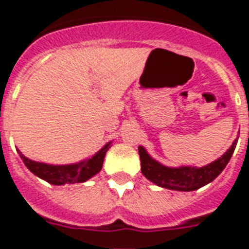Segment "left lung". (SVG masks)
Here are the masks:
<instances>
[{
	"mask_svg": "<svg viewBox=\"0 0 249 249\" xmlns=\"http://www.w3.org/2000/svg\"><path fill=\"white\" fill-rule=\"evenodd\" d=\"M236 142H238V139L234 141L233 144L230 145V148L224 153L223 156L202 167L165 166L149 156V153L145 151L143 145H139L138 152L139 157H141V165H142V174L149 181H152L153 184H156L161 188L180 192L197 191L199 188L205 187L206 184L215 180L221 174V171L225 169L233 156Z\"/></svg>",
	"mask_w": 249,
	"mask_h": 249,
	"instance_id": "left-lung-1",
	"label": "left lung"
}]
</instances>
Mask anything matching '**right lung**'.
<instances>
[{"instance_id":"right-lung-1","label":"right lung","mask_w":249,"mask_h":249,"mask_svg":"<svg viewBox=\"0 0 249 249\" xmlns=\"http://www.w3.org/2000/svg\"><path fill=\"white\" fill-rule=\"evenodd\" d=\"M111 143L112 142L106 143L98 152L94 153L89 159L83 160L80 162L70 163V165H50V163L38 162L24 156L19 149H18V153L23 160V162L25 163V166L36 177L53 185H64V184L84 183L100 173L104 165L106 152L111 147Z\"/></svg>"}]
</instances>
